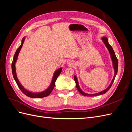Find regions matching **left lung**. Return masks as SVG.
Returning a JSON list of instances; mask_svg holds the SVG:
<instances>
[{"mask_svg":"<svg viewBox=\"0 0 132 132\" xmlns=\"http://www.w3.org/2000/svg\"><path fill=\"white\" fill-rule=\"evenodd\" d=\"M102 39L103 42H104L105 46H106V47L107 48L108 50H109V52L111 54V57L112 58V62H113V67H114V77L113 79H112V80L110 85H109V86L107 87V89H106L105 90H103L101 92H100V93H98L97 94H86L85 93H84V92L80 89V87L79 86V84H78V80L77 77H76V76H74V80L75 81V84H76V87H77V88L78 89V90L79 91V92L81 94H82V95H84L86 96H98V95H100L103 94H105L106 92H107L110 90V89L111 88V87L112 85V84L114 80V79L116 76V74L117 73V71H118V59L116 56V54L114 52L112 48V47H111V46L110 45L109 42H108V39L107 37H103L102 38Z\"/></svg>","mask_w":132,"mask_h":132,"instance_id":"obj_1","label":"left lung"}]
</instances>
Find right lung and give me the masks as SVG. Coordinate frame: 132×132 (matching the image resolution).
<instances>
[{"instance_id": "1", "label": "right lung", "mask_w": 132, "mask_h": 132, "mask_svg": "<svg viewBox=\"0 0 132 132\" xmlns=\"http://www.w3.org/2000/svg\"><path fill=\"white\" fill-rule=\"evenodd\" d=\"M24 40H25V38H23L22 39L21 45L17 49L16 51V52H15V55L14 56L13 60V62H12V64H11L12 73H13V77L15 79L16 82L18 87H19V89H20V90L22 92V93L25 95H26L27 96H29V97H32V98H42V97H46V96H48L51 94L52 91L53 90L54 87L55 86V81H56V80L59 76V75L61 74L62 68H59L57 70L55 71V72L54 73V75H53L52 81V82L51 84V85L46 90H45V91L42 92V93H31V92H30L29 91L26 90L24 88V87H23L21 85V83L19 82V80L17 78L16 74V69H15V63L17 60L19 53L20 52V51L21 50V48H22V46L23 45V42H24Z\"/></svg>"}]
</instances>
